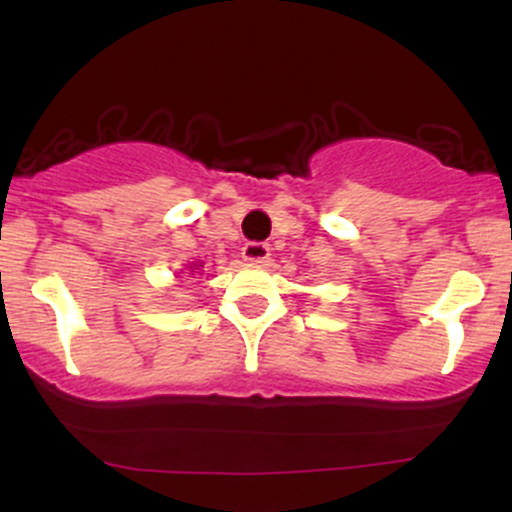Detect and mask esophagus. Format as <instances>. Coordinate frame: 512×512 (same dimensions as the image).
<instances>
[{
    "label": "esophagus",
    "instance_id": "34e87169",
    "mask_svg": "<svg viewBox=\"0 0 512 512\" xmlns=\"http://www.w3.org/2000/svg\"><path fill=\"white\" fill-rule=\"evenodd\" d=\"M240 255L247 265H265V262H270V245H265V242H247Z\"/></svg>",
    "mask_w": 512,
    "mask_h": 512
}]
</instances>
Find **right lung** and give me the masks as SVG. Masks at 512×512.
I'll return each instance as SVG.
<instances>
[{
    "instance_id": "1",
    "label": "right lung",
    "mask_w": 512,
    "mask_h": 512,
    "mask_svg": "<svg viewBox=\"0 0 512 512\" xmlns=\"http://www.w3.org/2000/svg\"><path fill=\"white\" fill-rule=\"evenodd\" d=\"M198 267H203V265H191V272H193V270H198Z\"/></svg>"
}]
</instances>
